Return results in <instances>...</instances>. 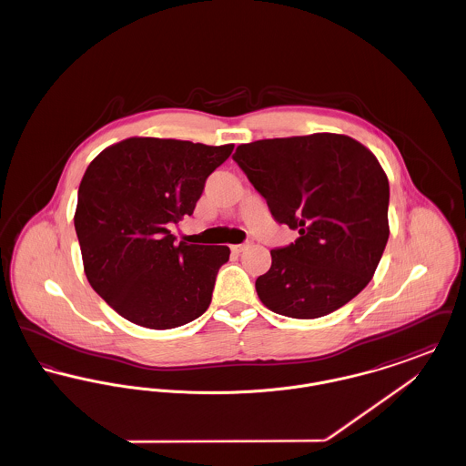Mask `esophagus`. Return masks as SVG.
Returning a JSON list of instances; mask_svg holds the SVG:
<instances>
[{
	"label": "esophagus",
	"mask_w": 466,
	"mask_h": 466,
	"mask_svg": "<svg viewBox=\"0 0 466 466\" xmlns=\"http://www.w3.org/2000/svg\"><path fill=\"white\" fill-rule=\"evenodd\" d=\"M249 246H251L249 241H248V243L236 244V246H232V251H234V253H241V251H244V249L249 248Z\"/></svg>",
	"instance_id": "esophagus-1"
}]
</instances>
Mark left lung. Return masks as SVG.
Returning <instances> with one entry per match:
<instances>
[{
    "label": "left lung",
    "mask_w": 466,
    "mask_h": 466,
    "mask_svg": "<svg viewBox=\"0 0 466 466\" xmlns=\"http://www.w3.org/2000/svg\"><path fill=\"white\" fill-rule=\"evenodd\" d=\"M232 158L274 220L299 230L255 281L262 304L312 319L355 299L390 238V183L376 156L350 136L316 133L239 145Z\"/></svg>",
    "instance_id": "left-lung-1"
}]
</instances>
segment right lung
<instances>
[{
    "label": "right lung",
    "instance_id": "obj_1",
    "mask_svg": "<svg viewBox=\"0 0 466 466\" xmlns=\"http://www.w3.org/2000/svg\"><path fill=\"white\" fill-rule=\"evenodd\" d=\"M234 145L129 137L105 148L82 177L75 230L90 287L122 318L167 330L211 304L228 246L177 243L208 177Z\"/></svg>",
    "mask_w": 466,
    "mask_h": 466
}]
</instances>
